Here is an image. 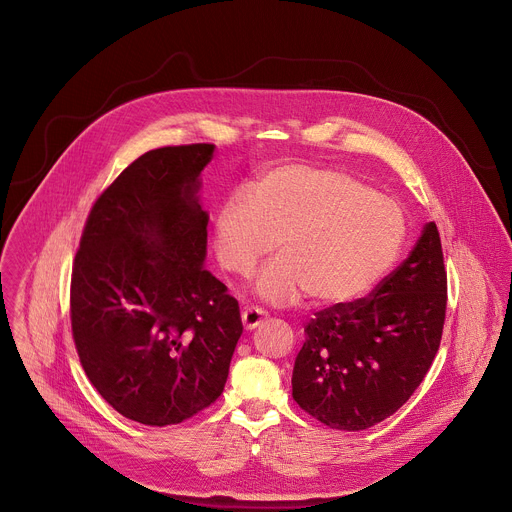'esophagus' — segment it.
<instances>
[{
  "instance_id": "1",
  "label": "esophagus",
  "mask_w": 512,
  "mask_h": 512,
  "mask_svg": "<svg viewBox=\"0 0 512 512\" xmlns=\"http://www.w3.org/2000/svg\"><path fill=\"white\" fill-rule=\"evenodd\" d=\"M266 319H268V313L264 309H260V306H246V309L242 311V323L248 331L260 327Z\"/></svg>"
}]
</instances>
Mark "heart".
<instances>
[{"instance_id":"b5f03b06","label":"heart","mask_w":512,"mask_h":512,"mask_svg":"<svg viewBox=\"0 0 512 512\" xmlns=\"http://www.w3.org/2000/svg\"><path fill=\"white\" fill-rule=\"evenodd\" d=\"M405 230L393 197L341 169L290 163L222 203L214 246L220 264L246 278L278 238L282 254L262 270L256 292L272 302L306 292L315 304L337 306L359 300L391 270Z\"/></svg>"}]
</instances>
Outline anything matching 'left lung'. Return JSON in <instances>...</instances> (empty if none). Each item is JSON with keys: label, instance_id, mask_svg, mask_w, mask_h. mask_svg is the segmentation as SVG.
<instances>
[{"label": "left lung", "instance_id": "obj_1", "mask_svg": "<svg viewBox=\"0 0 512 512\" xmlns=\"http://www.w3.org/2000/svg\"><path fill=\"white\" fill-rule=\"evenodd\" d=\"M440 232L426 224L414 250L369 296L315 313L292 371V397L321 424L359 432L393 416L426 377L446 319Z\"/></svg>", "mask_w": 512, "mask_h": 512}]
</instances>
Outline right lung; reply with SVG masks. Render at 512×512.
Segmentation results:
<instances>
[{
    "instance_id": "right-lung-1",
    "label": "right lung",
    "mask_w": 512,
    "mask_h": 512,
    "mask_svg": "<svg viewBox=\"0 0 512 512\" xmlns=\"http://www.w3.org/2000/svg\"><path fill=\"white\" fill-rule=\"evenodd\" d=\"M214 145L147 151L98 195L72 264L80 363L119 414L171 426L224 391L242 335L238 300L203 268L199 173Z\"/></svg>"
}]
</instances>
